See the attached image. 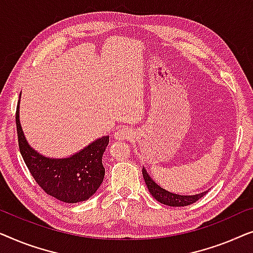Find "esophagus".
<instances>
[{
    "label": "esophagus",
    "instance_id": "esophagus-1",
    "mask_svg": "<svg viewBox=\"0 0 253 253\" xmlns=\"http://www.w3.org/2000/svg\"><path fill=\"white\" fill-rule=\"evenodd\" d=\"M116 138L118 140H129V138L134 137V130L129 127H120L117 129L115 133Z\"/></svg>",
    "mask_w": 253,
    "mask_h": 253
}]
</instances>
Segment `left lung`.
Here are the masks:
<instances>
[{
	"instance_id": "1",
	"label": "left lung",
	"mask_w": 253,
	"mask_h": 253,
	"mask_svg": "<svg viewBox=\"0 0 253 253\" xmlns=\"http://www.w3.org/2000/svg\"><path fill=\"white\" fill-rule=\"evenodd\" d=\"M142 174H143L145 184H147L149 191L159 203L162 204L169 205V206H187L190 204H194L195 202H197L199 198H202L208 191L201 193L198 195H193V196H183V195H176L173 193H169L165 189H163L162 187H159L154 180L149 176L147 170L142 169Z\"/></svg>"
}]
</instances>
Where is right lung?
Instances as JSON below:
<instances>
[{
    "label": "right lung",
    "instance_id": "obj_1",
    "mask_svg": "<svg viewBox=\"0 0 253 253\" xmlns=\"http://www.w3.org/2000/svg\"><path fill=\"white\" fill-rule=\"evenodd\" d=\"M16 125L20 154L32 176L44 193L65 203L86 201L96 193L104 179L102 156L109 143V136L97 138L72 157L51 159L39 155L25 140L18 106Z\"/></svg>",
    "mask_w": 253,
    "mask_h": 253
}]
</instances>
